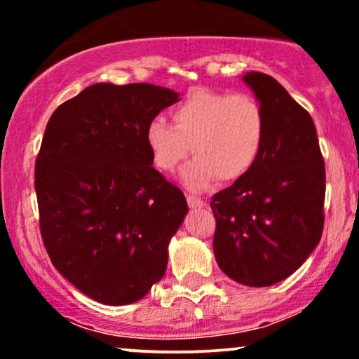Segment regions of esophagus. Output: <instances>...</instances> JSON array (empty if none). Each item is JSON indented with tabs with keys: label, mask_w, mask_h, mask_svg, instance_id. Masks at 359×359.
<instances>
[{
	"label": "esophagus",
	"mask_w": 359,
	"mask_h": 359,
	"mask_svg": "<svg viewBox=\"0 0 359 359\" xmlns=\"http://www.w3.org/2000/svg\"><path fill=\"white\" fill-rule=\"evenodd\" d=\"M187 204H189V208H204L205 205V203L203 199H199V197H196V196H187Z\"/></svg>",
	"instance_id": "esophagus-1"
}]
</instances>
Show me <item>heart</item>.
<instances>
[{
    "mask_svg": "<svg viewBox=\"0 0 359 359\" xmlns=\"http://www.w3.org/2000/svg\"><path fill=\"white\" fill-rule=\"evenodd\" d=\"M170 116L172 125L162 116L147 123V147L155 167L165 174L175 172L192 148L196 158L182 174L192 191H203L217 177L246 175L265 145V113L250 94L196 89Z\"/></svg>",
    "mask_w": 359,
    "mask_h": 359,
    "instance_id": "b5f03b06",
    "label": "heart"
}]
</instances>
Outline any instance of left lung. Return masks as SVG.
<instances>
[{"mask_svg":"<svg viewBox=\"0 0 359 359\" xmlns=\"http://www.w3.org/2000/svg\"><path fill=\"white\" fill-rule=\"evenodd\" d=\"M265 113L257 163L214 194V257L234 282L269 287L290 277L319 245L325 167L311 114L262 72L243 76Z\"/></svg>","mask_w":359,"mask_h":359,"instance_id":"obj_1","label":"left lung"}]
</instances>
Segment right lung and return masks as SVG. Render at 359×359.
Wrapping results in <instances>:
<instances>
[{
    "instance_id": "obj_1",
    "label": "right lung",
    "mask_w": 359,
    "mask_h": 359,
    "mask_svg": "<svg viewBox=\"0 0 359 359\" xmlns=\"http://www.w3.org/2000/svg\"><path fill=\"white\" fill-rule=\"evenodd\" d=\"M177 101L160 86L100 82L45 128L35 163L43 245L62 277L96 302H137L165 273L189 208L151 167L145 128Z\"/></svg>"
}]
</instances>
